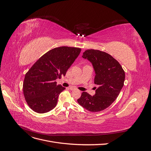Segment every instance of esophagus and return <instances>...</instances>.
<instances>
[{"label": "esophagus", "mask_w": 151, "mask_h": 151, "mask_svg": "<svg viewBox=\"0 0 151 151\" xmlns=\"http://www.w3.org/2000/svg\"><path fill=\"white\" fill-rule=\"evenodd\" d=\"M70 90H72V91H73V90H76V89L75 88H74V87H70V88H69Z\"/></svg>", "instance_id": "34e87169"}]
</instances>
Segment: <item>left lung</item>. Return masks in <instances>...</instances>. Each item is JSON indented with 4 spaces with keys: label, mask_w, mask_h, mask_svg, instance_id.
Wrapping results in <instances>:
<instances>
[{
    "label": "left lung",
    "mask_w": 151,
    "mask_h": 151,
    "mask_svg": "<svg viewBox=\"0 0 151 151\" xmlns=\"http://www.w3.org/2000/svg\"><path fill=\"white\" fill-rule=\"evenodd\" d=\"M83 57L92 63L96 73L94 83L98 88L94 96L83 92L77 102L89 111H101L118 96L124 84L125 72L116 59L104 52L89 49L83 53Z\"/></svg>",
    "instance_id": "8db88e82"
}]
</instances>
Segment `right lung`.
<instances>
[{
  "label": "right lung",
  "instance_id": "add662e5",
  "mask_svg": "<svg viewBox=\"0 0 151 151\" xmlns=\"http://www.w3.org/2000/svg\"><path fill=\"white\" fill-rule=\"evenodd\" d=\"M81 51L80 48L60 47L45 53L26 72L23 94L29 108L44 113L56 106L58 97L65 88L55 80L64 76Z\"/></svg>",
  "mask_w": 151,
  "mask_h": 151
}]
</instances>
